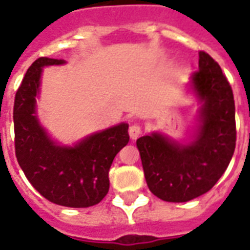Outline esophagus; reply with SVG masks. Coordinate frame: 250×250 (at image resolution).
<instances>
[{
    "mask_svg": "<svg viewBox=\"0 0 250 250\" xmlns=\"http://www.w3.org/2000/svg\"><path fill=\"white\" fill-rule=\"evenodd\" d=\"M128 134H130V138L132 139V141H134V139H136V138H138V136L142 134L141 125H136V123L131 125L130 128H128Z\"/></svg>",
    "mask_w": 250,
    "mask_h": 250,
    "instance_id": "34e87169",
    "label": "esophagus"
}]
</instances>
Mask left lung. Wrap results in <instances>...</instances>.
<instances>
[{
	"instance_id": "obj_1",
	"label": "left lung",
	"mask_w": 250,
	"mask_h": 250,
	"mask_svg": "<svg viewBox=\"0 0 250 250\" xmlns=\"http://www.w3.org/2000/svg\"><path fill=\"white\" fill-rule=\"evenodd\" d=\"M191 85L202 103L198 132L181 145L154 132L136 141L147 186L166 202H188L208 193L229 166L236 148L233 91L221 66L199 52Z\"/></svg>"
}]
</instances>
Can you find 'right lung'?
<instances>
[{"instance_id": "obj_1", "label": "right lung", "mask_w": 250, "mask_h": 250, "mask_svg": "<svg viewBox=\"0 0 250 250\" xmlns=\"http://www.w3.org/2000/svg\"><path fill=\"white\" fill-rule=\"evenodd\" d=\"M64 62L39 57L25 73L14 98V148L20 167L44 198L66 208H89L108 193L109 167L130 141L128 125L96 132L73 147L51 141L37 120L36 96L42 66Z\"/></svg>"}]
</instances>
